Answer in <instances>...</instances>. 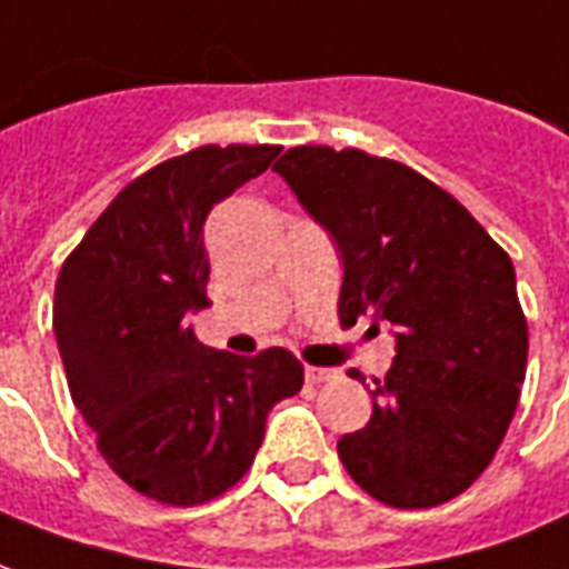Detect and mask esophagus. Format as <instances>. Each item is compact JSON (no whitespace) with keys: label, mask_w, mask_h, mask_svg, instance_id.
<instances>
[{"label":"esophagus","mask_w":569,"mask_h":569,"mask_svg":"<svg viewBox=\"0 0 569 569\" xmlns=\"http://www.w3.org/2000/svg\"><path fill=\"white\" fill-rule=\"evenodd\" d=\"M305 379L311 385H320V381L336 379V369H323V367H305Z\"/></svg>","instance_id":"esophagus-1"}]
</instances>
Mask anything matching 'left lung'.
<instances>
[{
  "mask_svg": "<svg viewBox=\"0 0 569 569\" xmlns=\"http://www.w3.org/2000/svg\"><path fill=\"white\" fill-rule=\"evenodd\" d=\"M273 172L339 246L341 326L367 317L376 332L395 329V363L369 391L372 416L341 437L339 459L385 506L450 502L492 462L527 376L511 258L403 162L305 144Z\"/></svg>",
  "mask_w": 569,
  "mask_h": 569,
  "instance_id": "obj_1",
  "label": "left lung"
}]
</instances>
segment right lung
<instances>
[{
    "label": "right lung",
    "mask_w": 569,
    "mask_h": 569,
    "mask_svg": "<svg viewBox=\"0 0 569 569\" xmlns=\"http://www.w3.org/2000/svg\"><path fill=\"white\" fill-rule=\"evenodd\" d=\"M277 153L206 144L153 166L119 190L58 273L54 339L70 397L107 465L162 506L228 492L256 462L273 403L305 381L286 348L237 357L184 323L209 305L206 216Z\"/></svg>",
    "instance_id": "obj_1"
}]
</instances>
